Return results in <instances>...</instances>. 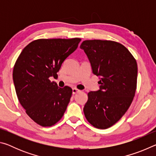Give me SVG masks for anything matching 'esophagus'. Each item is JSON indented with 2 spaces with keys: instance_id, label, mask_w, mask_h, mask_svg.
Here are the masks:
<instances>
[{
  "instance_id": "obj_1",
  "label": "esophagus",
  "mask_w": 156,
  "mask_h": 156,
  "mask_svg": "<svg viewBox=\"0 0 156 156\" xmlns=\"http://www.w3.org/2000/svg\"><path fill=\"white\" fill-rule=\"evenodd\" d=\"M80 91L78 90V89H76V88H73L72 89V93H73V94H76V93H78V92H79Z\"/></svg>"
}]
</instances>
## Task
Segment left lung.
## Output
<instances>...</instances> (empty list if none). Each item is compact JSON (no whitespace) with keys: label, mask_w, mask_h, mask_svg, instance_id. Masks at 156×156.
Returning a JSON list of instances; mask_svg holds the SVG:
<instances>
[{"label":"left lung","mask_w":156,"mask_h":156,"mask_svg":"<svg viewBox=\"0 0 156 156\" xmlns=\"http://www.w3.org/2000/svg\"><path fill=\"white\" fill-rule=\"evenodd\" d=\"M80 47L100 78L99 90L88 93L84 116L94 127L109 128L126 112L135 96L136 60L125 46L115 41H84Z\"/></svg>","instance_id":"obj_1"}]
</instances>
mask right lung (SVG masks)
<instances>
[{
	"label": "right lung",
	"instance_id": "obj_1",
	"mask_svg": "<svg viewBox=\"0 0 156 156\" xmlns=\"http://www.w3.org/2000/svg\"><path fill=\"white\" fill-rule=\"evenodd\" d=\"M80 41L79 38L38 39L28 44L16 61L13 80L18 99L39 125H54L67 109L72 88L58 87L49 77L58 76L62 63Z\"/></svg>",
	"mask_w": 156,
	"mask_h": 156
}]
</instances>
